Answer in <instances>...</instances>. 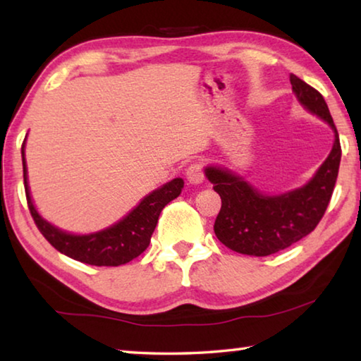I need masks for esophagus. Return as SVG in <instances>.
Instances as JSON below:
<instances>
[{
	"label": "esophagus",
	"mask_w": 361,
	"mask_h": 361,
	"mask_svg": "<svg viewBox=\"0 0 361 361\" xmlns=\"http://www.w3.org/2000/svg\"><path fill=\"white\" fill-rule=\"evenodd\" d=\"M186 178L192 185H199V183L204 181V167L202 164L194 162L186 169Z\"/></svg>",
	"instance_id": "esophagus-1"
}]
</instances>
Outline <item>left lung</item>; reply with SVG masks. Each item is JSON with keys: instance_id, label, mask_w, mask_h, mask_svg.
Returning a JSON list of instances; mask_svg holds the SVG:
<instances>
[{"instance_id": "obj_1", "label": "left lung", "mask_w": 361, "mask_h": 361, "mask_svg": "<svg viewBox=\"0 0 361 361\" xmlns=\"http://www.w3.org/2000/svg\"><path fill=\"white\" fill-rule=\"evenodd\" d=\"M298 100L331 126L333 149L307 185L280 195H262L228 170L207 167L205 175L221 197L215 234L226 247L242 255L269 256L288 248L310 234L325 215L338 180L341 162L339 133L323 95L312 85L290 75Z\"/></svg>"}]
</instances>
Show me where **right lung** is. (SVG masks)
<instances>
[{"label":"right lung","mask_w":361,"mask_h":361,"mask_svg":"<svg viewBox=\"0 0 361 361\" xmlns=\"http://www.w3.org/2000/svg\"><path fill=\"white\" fill-rule=\"evenodd\" d=\"M25 145V143H23ZM22 145V164H23V185H25V195L28 210L36 228L44 235V239L51 245L70 258L81 261L84 264L92 266H121L132 261L142 255L148 248L151 235L156 229L159 215L164 207L181 194V188L185 183L181 178L169 181L167 185L152 191L149 195L140 202L129 215L119 223L105 231L95 232L89 235H73L63 232L52 224L44 221L36 212L32 202L27 183V166L23 157Z\"/></svg>","instance_id":"1"}]
</instances>
